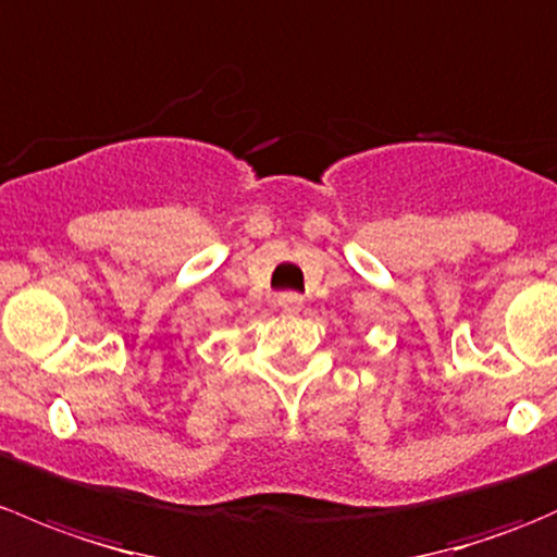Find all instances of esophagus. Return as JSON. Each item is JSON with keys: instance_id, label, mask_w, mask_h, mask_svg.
Returning a JSON list of instances; mask_svg holds the SVG:
<instances>
[{"instance_id": "34e87169", "label": "esophagus", "mask_w": 557, "mask_h": 557, "mask_svg": "<svg viewBox=\"0 0 557 557\" xmlns=\"http://www.w3.org/2000/svg\"><path fill=\"white\" fill-rule=\"evenodd\" d=\"M277 307L283 312H299L301 307H305V299H301L299 294H290V290H285V294L277 296Z\"/></svg>"}]
</instances>
